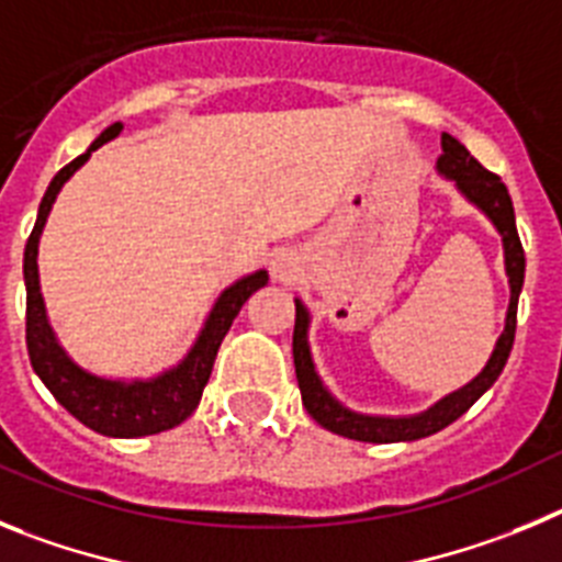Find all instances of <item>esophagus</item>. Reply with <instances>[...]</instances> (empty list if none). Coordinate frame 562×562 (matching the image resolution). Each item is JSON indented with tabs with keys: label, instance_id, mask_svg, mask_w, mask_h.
<instances>
[{
	"label": "esophagus",
	"instance_id": "34e87169",
	"mask_svg": "<svg viewBox=\"0 0 562 562\" xmlns=\"http://www.w3.org/2000/svg\"><path fill=\"white\" fill-rule=\"evenodd\" d=\"M274 277L277 280H288L291 277V257L288 255H280L274 260Z\"/></svg>",
	"mask_w": 562,
	"mask_h": 562
}]
</instances>
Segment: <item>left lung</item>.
Masks as SVG:
<instances>
[{"label": "left lung", "mask_w": 562, "mask_h": 562, "mask_svg": "<svg viewBox=\"0 0 562 562\" xmlns=\"http://www.w3.org/2000/svg\"><path fill=\"white\" fill-rule=\"evenodd\" d=\"M437 170L457 184L459 193L470 201L473 206L484 212L490 224L498 229L504 244V269L509 277V307L507 322H504V333L495 341V350L490 356L487 367L479 372L470 383L462 389L451 392L439 403H434L428 412L412 414V417H375V414H358L352 408L341 406V403L327 392L316 372V363L311 356V344H307V327H311V313L307 307L296 300V325H293V367H296V381H300L302 406L307 408L318 426L327 431L338 434V437L358 439V442H412V439L431 437V434L442 431L445 426H451L453 419L462 417L473 403L487 392L495 383V378L502 375L504 363H507L509 350L515 341V316H518V296L524 288V269H527V257H524V246H520L518 229H515V210L513 199H509L507 187L495 173L482 168L470 150L464 148L459 139L451 134H442V156L437 159Z\"/></svg>", "instance_id": "left-lung-1"}]
</instances>
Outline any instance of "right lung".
I'll list each match as a JSON object with an SVG mask.
<instances>
[{
  "label": "right lung",
  "mask_w": 562,
  "mask_h": 562,
  "mask_svg": "<svg viewBox=\"0 0 562 562\" xmlns=\"http://www.w3.org/2000/svg\"><path fill=\"white\" fill-rule=\"evenodd\" d=\"M120 131H123V123L109 125L89 145L86 154L69 161L67 168H60L55 179L49 181L42 206H38V218H35L33 232L27 237V246H24V285H27V352L35 375L42 378V383L53 392L55 401L67 408L75 419H80L86 428H92L103 437L131 439L168 431V428H176L195 412L201 392L210 381L221 341L229 333L232 322L240 313V307L246 305V300L269 282V274L255 271V274L226 288L218 302L212 305L210 316H206L190 352L173 369H165L161 375L148 378V381H143V378L111 381V378L92 375L89 369L78 367L67 356V350L60 347L53 327H49L42 285H38V262H35L38 237H42V229L47 224V215L53 210L55 199H58L60 187L72 179L75 170L83 168L92 150L114 139Z\"/></svg>",
  "instance_id": "add662e5"
}]
</instances>
